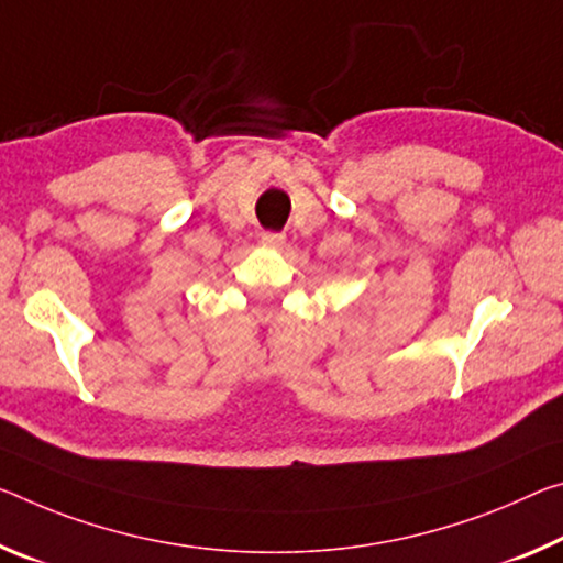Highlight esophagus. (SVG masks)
<instances>
[{
	"label": "esophagus",
	"mask_w": 563,
	"mask_h": 563,
	"mask_svg": "<svg viewBox=\"0 0 563 563\" xmlns=\"http://www.w3.org/2000/svg\"><path fill=\"white\" fill-rule=\"evenodd\" d=\"M261 243H263V247L280 250L285 245V235H280V233H263L261 235Z\"/></svg>",
	"instance_id": "1"
}]
</instances>
